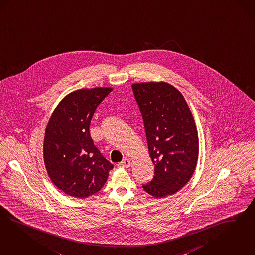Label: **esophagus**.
I'll return each instance as SVG.
<instances>
[{
	"instance_id": "obj_1",
	"label": "esophagus",
	"mask_w": 255,
	"mask_h": 255,
	"mask_svg": "<svg viewBox=\"0 0 255 255\" xmlns=\"http://www.w3.org/2000/svg\"><path fill=\"white\" fill-rule=\"evenodd\" d=\"M130 164H131V160L129 159H125L118 164V166L123 167V168H128L130 166Z\"/></svg>"
}]
</instances>
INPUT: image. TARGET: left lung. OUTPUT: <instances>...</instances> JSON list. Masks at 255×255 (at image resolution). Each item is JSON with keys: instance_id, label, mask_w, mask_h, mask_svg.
Returning <instances> with one entry per match:
<instances>
[{"instance_id": "obj_1", "label": "left lung", "mask_w": 255, "mask_h": 255, "mask_svg": "<svg viewBox=\"0 0 255 255\" xmlns=\"http://www.w3.org/2000/svg\"><path fill=\"white\" fill-rule=\"evenodd\" d=\"M141 111L154 177L142 185L154 198L177 193L192 178L198 157V130L183 95L166 82L132 85Z\"/></svg>"}]
</instances>
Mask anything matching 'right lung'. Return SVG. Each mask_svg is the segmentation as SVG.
<instances>
[{"instance_id":"add662e5","label":"right lung","mask_w":255,"mask_h":255,"mask_svg":"<svg viewBox=\"0 0 255 255\" xmlns=\"http://www.w3.org/2000/svg\"><path fill=\"white\" fill-rule=\"evenodd\" d=\"M112 88L80 89L66 95L51 115L43 159L48 175L68 196L86 198L104 186L114 165L94 144L90 124Z\"/></svg>"}]
</instances>
